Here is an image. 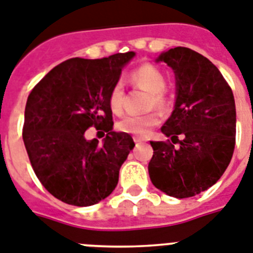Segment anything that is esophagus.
Here are the masks:
<instances>
[{"instance_id":"esophagus-1","label":"esophagus","mask_w":253,"mask_h":253,"mask_svg":"<svg viewBox=\"0 0 253 253\" xmlns=\"http://www.w3.org/2000/svg\"><path fill=\"white\" fill-rule=\"evenodd\" d=\"M133 141H135V143H136V144H140V143H143V141H145V140H144L143 137L135 136V137H133Z\"/></svg>"}]
</instances>
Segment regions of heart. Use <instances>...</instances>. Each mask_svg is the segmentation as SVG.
Segmentation results:
<instances>
[{"instance_id":"obj_1","label":"heart","mask_w":253,"mask_h":253,"mask_svg":"<svg viewBox=\"0 0 253 253\" xmlns=\"http://www.w3.org/2000/svg\"><path fill=\"white\" fill-rule=\"evenodd\" d=\"M128 80L133 86L149 91L150 107L156 105L161 110L167 109L169 104V97L165 91L167 80L158 68L152 64L140 65L128 74ZM108 101H109L110 110L114 114L122 113L123 101H125V86L122 82H117L113 84L109 92V100ZM158 122L159 117L157 113H148L144 116L130 114L118 122L117 128L122 132L131 133L135 136H145L153 127L158 125Z\"/></svg>"}]
</instances>
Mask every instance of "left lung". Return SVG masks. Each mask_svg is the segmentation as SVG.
Returning <instances> with one entry per match:
<instances>
[{"label": "left lung", "instance_id": "left-lung-1", "mask_svg": "<svg viewBox=\"0 0 253 253\" xmlns=\"http://www.w3.org/2000/svg\"><path fill=\"white\" fill-rule=\"evenodd\" d=\"M176 78L175 109L162 131L171 140L150 141L153 185L169 197L189 198L216 184L235 146V101L217 68L188 47L159 55Z\"/></svg>", "mask_w": 253, "mask_h": 253}]
</instances>
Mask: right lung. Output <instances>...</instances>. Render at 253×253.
<instances>
[{
    "label": "right lung",
    "mask_w": 253,
    "mask_h": 253,
    "mask_svg": "<svg viewBox=\"0 0 253 253\" xmlns=\"http://www.w3.org/2000/svg\"><path fill=\"white\" fill-rule=\"evenodd\" d=\"M133 51L103 59L73 58L51 69L27 100L23 140L36 176L61 202L86 207L105 199L118 184L122 163L135 143L113 131L109 92ZM95 126L103 144L86 140Z\"/></svg>",
    "instance_id": "add662e5"
}]
</instances>
